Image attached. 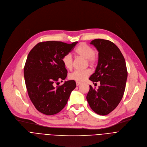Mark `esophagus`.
<instances>
[{
    "label": "esophagus",
    "mask_w": 147,
    "mask_h": 147,
    "mask_svg": "<svg viewBox=\"0 0 147 147\" xmlns=\"http://www.w3.org/2000/svg\"><path fill=\"white\" fill-rule=\"evenodd\" d=\"M81 84V82H79V81H76V85H77V86H78L80 84Z\"/></svg>",
    "instance_id": "obj_1"
}]
</instances>
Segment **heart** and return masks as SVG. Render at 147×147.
Listing matches in <instances>:
<instances>
[{"label": "heart", "instance_id": "1", "mask_svg": "<svg viewBox=\"0 0 147 147\" xmlns=\"http://www.w3.org/2000/svg\"><path fill=\"white\" fill-rule=\"evenodd\" d=\"M94 49L85 43L80 44L75 49L74 54L76 56H81L86 59L87 62L91 66H94L97 63V59L94 55ZM63 65L68 70H71L73 67V60L69 54L65 55L61 59ZM91 71L89 69L84 70H77L73 71L69 76L71 80L77 81H82L84 80L90 74Z\"/></svg>", "mask_w": 147, "mask_h": 147}]
</instances>
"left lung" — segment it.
<instances>
[{"instance_id": "obj_1", "label": "left lung", "mask_w": 147, "mask_h": 147, "mask_svg": "<svg viewBox=\"0 0 147 147\" xmlns=\"http://www.w3.org/2000/svg\"><path fill=\"white\" fill-rule=\"evenodd\" d=\"M98 51V61L90 80L100 82L95 90L90 86L87 95L89 105L99 115L113 111L121 101L125 88L127 70L125 59L118 47L109 40L96 39L91 42Z\"/></svg>"}]
</instances>
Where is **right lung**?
<instances>
[{
  "label": "right lung",
  "mask_w": 147,
  "mask_h": 147,
  "mask_svg": "<svg viewBox=\"0 0 147 147\" xmlns=\"http://www.w3.org/2000/svg\"><path fill=\"white\" fill-rule=\"evenodd\" d=\"M77 43L42 42L30 52L24 68L26 86L31 102L42 113L53 115L61 111L76 88L74 80L65 81L61 86L55 85L66 78L67 71L61 59Z\"/></svg>",
  "instance_id": "obj_1"
}]
</instances>
